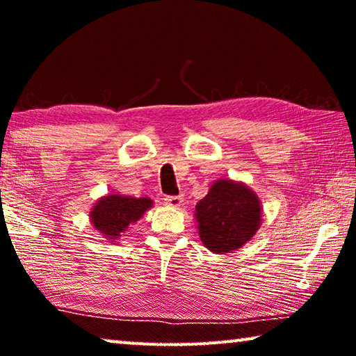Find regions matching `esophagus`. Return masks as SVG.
<instances>
[{"instance_id":"esophagus-1","label":"esophagus","mask_w":356,"mask_h":356,"mask_svg":"<svg viewBox=\"0 0 356 356\" xmlns=\"http://www.w3.org/2000/svg\"><path fill=\"white\" fill-rule=\"evenodd\" d=\"M184 202L182 196H166L165 197V204L170 207H180Z\"/></svg>"}]
</instances>
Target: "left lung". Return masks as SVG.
Listing matches in <instances>:
<instances>
[{"label": "left lung", "mask_w": 356, "mask_h": 356, "mask_svg": "<svg viewBox=\"0 0 356 356\" xmlns=\"http://www.w3.org/2000/svg\"><path fill=\"white\" fill-rule=\"evenodd\" d=\"M195 220L204 246L215 254H226L256 236L262 222V204L246 184L218 179L196 204Z\"/></svg>", "instance_id": "1"}]
</instances>
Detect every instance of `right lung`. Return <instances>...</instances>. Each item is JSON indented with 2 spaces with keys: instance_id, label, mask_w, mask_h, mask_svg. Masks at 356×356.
<instances>
[{
  "instance_id": "add662e5",
  "label": "right lung",
  "mask_w": 356,
  "mask_h": 356,
  "mask_svg": "<svg viewBox=\"0 0 356 356\" xmlns=\"http://www.w3.org/2000/svg\"><path fill=\"white\" fill-rule=\"evenodd\" d=\"M154 206L150 197H134L125 195L102 196L95 201L89 212L92 227L106 242L118 243L131 225L143 218V215Z\"/></svg>"
}]
</instances>
